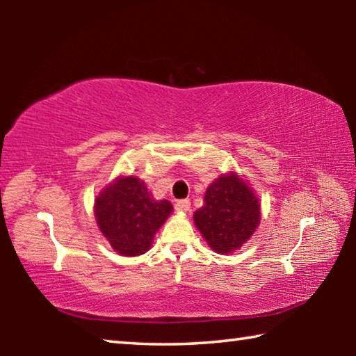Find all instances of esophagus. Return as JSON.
Instances as JSON below:
<instances>
[{"label":"esophagus","instance_id":"obj_1","mask_svg":"<svg viewBox=\"0 0 356 356\" xmlns=\"http://www.w3.org/2000/svg\"><path fill=\"white\" fill-rule=\"evenodd\" d=\"M176 210L180 213H186L190 210V201L188 200H182L176 202Z\"/></svg>","mask_w":356,"mask_h":356}]
</instances>
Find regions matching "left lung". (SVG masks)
I'll list each match as a JSON object with an SVG mask.
<instances>
[{
  "label": "left lung",
  "mask_w": 356,
  "mask_h": 356,
  "mask_svg": "<svg viewBox=\"0 0 356 356\" xmlns=\"http://www.w3.org/2000/svg\"><path fill=\"white\" fill-rule=\"evenodd\" d=\"M197 231L218 254L248 242L261 222V202L243 176L229 171L207 186L204 206L193 215Z\"/></svg>",
  "instance_id": "left-lung-1"
}]
</instances>
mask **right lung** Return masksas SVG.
Listing matches in <instances>:
<instances>
[{
	"instance_id": "obj_1",
	"label": "right lung",
	"mask_w": 356,
	"mask_h": 356,
	"mask_svg": "<svg viewBox=\"0 0 356 356\" xmlns=\"http://www.w3.org/2000/svg\"><path fill=\"white\" fill-rule=\"evenodd\" d=\"M172 213V204L156 201L136 176H118L94 200L99 231L120 256L135 257L150 250L159 229Z\"/></svg>"
}]
</instances>
